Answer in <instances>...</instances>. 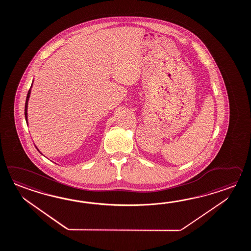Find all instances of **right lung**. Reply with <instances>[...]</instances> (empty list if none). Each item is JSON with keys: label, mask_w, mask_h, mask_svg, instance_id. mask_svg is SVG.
Segmentation results:
<instances>
[{"label": "right lung", "mask_w": 251, "mask_h": 251, "mask_svg": "<svg viewBox=\"0 0 251 251\" xmlns=\"http://www.w3.org/2000/svg\"><path fill=\"white\" fill-rule=\"evenodd\" d=\"M32 87V85H31ZM31 87L29 89V91L27 92V99H26V103H25V118H26V121L27 123V101H28V99H29V95H30V90H31Z\"/></svg>", "instance_id": "right-lung-1"}]
</instances>
